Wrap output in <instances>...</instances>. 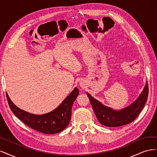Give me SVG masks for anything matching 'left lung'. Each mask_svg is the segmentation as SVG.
<instances>
[{
    "instance_id": "left-lung-1",
    "label": "left lung",
    "mask_w": 157,
    "mask_h": 157,
    "mask_svg": "<svg viewBox=\"0 0 157 157\" xmlns=\"http://www.w3.org/2000/svg\"><path fill=\"white\" fill-rule=\"evenodd\" d=\"M148 92V84L146 82L143 92L136 100L130 105L118 111L103 105L90 94L87 93V95L99 122L108 127H118L129 124L136 119L145 105Z\"/></svg>"
}]
</instances>
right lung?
<instances>
[{
    "label": "right lung",
    "mask_w": 157,
    "mask_h": 157,
    "mask_svg": "<svg viewBox=\"0 0 157 157\" xmlns=\"http://www.w3.org/2000/svg\"><path fill=\"white\" fill-rule=\"evenodd\" d=\"M79 91L76 87L64 101L54 111L44 115H34L21 110L6 98L11 111L23 123L36 131L46 134H54L63 130L69 125L71 117V109Z\"/></svg>",
    "instance_id": "right-lung-1"
}]
</instances>
